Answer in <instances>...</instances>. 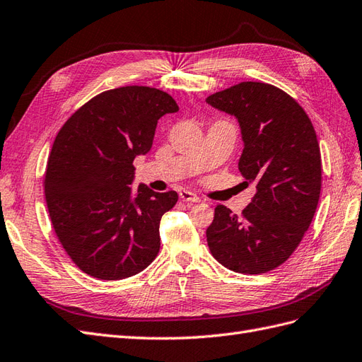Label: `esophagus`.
Here are the masks:
<instances>
[{
    "label": "esophagus",
    "mask_w": 362,
    "mask_h": 362,
    "mask_svg": "<svg viewBox=\"0 0 362 362\" xmlns=\"http://www.w3.org/2000/svg\"><path fill=\"white\" fill-rule=\"evenodd\" d=\"M179 195H180V199L183 202H187V203H200V199L194 192H191V191L183 189V191L179 192Z\"/></svg>",
    "instance_id": "obj_1"
}]
</instances>
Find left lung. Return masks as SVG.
Here are the masks:
<instances>
[{
	"label": "left lung",
	"instance_id": "1",
	"mask_svg": "<svg viewBox=\"0 0 362 362\" xmlns=\"http://www.w3.org/2000/svg\"><path fill=\"white\" fill-rule=\"evenodd\" d=\"M238 118L244 148L238 168L256 194L243 214L215 208L206 230L212 256L243 274L274 270L311 224L322 189V154L311 119L285 90L241 81L206 98Z\"/></svg>",
	"mask_w": 362,
	"mask_h": 362
}]
</instances>
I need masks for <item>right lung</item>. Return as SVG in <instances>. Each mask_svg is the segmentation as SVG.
Listing matches in <instances>:
<instances>
[{
	"instance_id": "1",
	"label": "right lung",
	"mask_w": 362,
	"mask_h": 362,
	"mask_svg": "<svg viewBox=\"0 0 362 362\" xmlns=\"http://www.w3.org/2000/svg\"><path fill=\"white\" fill-rule=\"evenodd\" d=\"M177 110L160 89L122 86L90 98L59 130L45 200L59 243L83 273L119 281L158 256L160 218L179 195L144 185L132 195L133 159L150 151L158 119Z\"/></svg>"
}]
</instances>
